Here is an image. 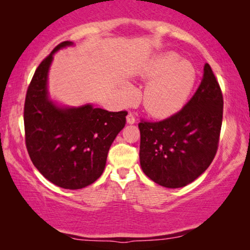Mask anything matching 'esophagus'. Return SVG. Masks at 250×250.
I'll return each instance as SVG.
<instances>
[{
  "mask_svg": "<svg viewBox=\"0 0 250 250\" xmlns=\"http://www.w3.org/2000/svg\"><path fill=\"white\" fill-rule=\"evenodd\" d=\"M126 122H128V124H130V125L134 124V122H135V117H134L133 113H131V112L128 113V116H126Z\"/></svg>",
  "mask_w": 250,
  "mask_h": 250,
  "instance_id": "34e87169",
  "label": "esophagus"
}]
</instances>
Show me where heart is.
Returning <instances> with one entry per match:
<instances>
[{"instance_id": "obj_1", "label": "heart", "mask_w": 250, "mask_h": 250, "mask_svg": "<svg viewBox=\"0 0 250 250\" xmlns=\"http://www.w3.org/2000/svg\"><path fill=\"white\" fill-rule=\"evenodd\" d=\"M146 77L153 79L143 97L146 110L156 117H167L186 103L195 83L196 74L191 62L180 61L174 53H166L151 62ZM133 98L134 91L125 88V99L129 101Z\"/></svg>"}]
</instances>
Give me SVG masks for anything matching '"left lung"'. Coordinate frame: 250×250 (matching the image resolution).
I'll list each match as a JSON object with an SVG mask.
<instances>
[{"mask_svg": "<svg viewBox=\"0 0 250 250\" xmlns=\"http://www.w3.org/2000/svg\"><path fill=\"white\" fill-rule=\"evenodd\" d=\"M223 94L208 64L195 94L180 111L160 121L139 122L140 164L164 188L192 183L210 166L218 149Z\"/></svg>", "mask_w": 250, "mask_h": 250, "instance_id": "8db88e82", "label": "left lung"}]
</instances>
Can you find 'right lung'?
Here are the masks:
<instances>
[{
	"label": "right lung",
	"mask_w": 250,
	"mask_h": 250,
	"mask_svg": "<svg viewBox=\"0 0 250 250\" xmlns=\"http://www.w3.org/2000/svg\"><path fill=\"white\" fill-rule=\"evenodd\" d=\"M42 61L28 84L24 104L25 145L45 179L62 188L78 189L103 174L108 151L125 125L128 112H110L90 104L62 109L47 97V73L54 53Z\"/></svg>",
	"instance_id": "right-lung-1"
}]
</instances>
